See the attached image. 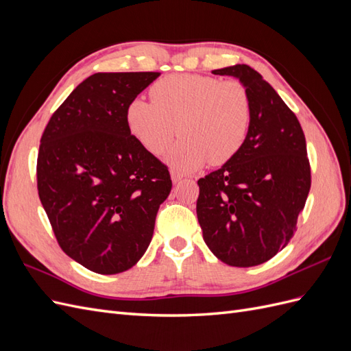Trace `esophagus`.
<instances>
[{"label": "esophagus", "instance_id": "34e87169", "mask_svg": "<svg viewBox=\"0 0 351 351\" xmlns=\"http://www.w3.org/2000/svg\"><path fill=\"white\" fill-rule=\"evenodd\" d=\"M171 178H173V183L177 184V183H180V182H182V180H183V174H180V173H177V171H173Z\"/></svg>", "mask_w": 351, "mask_h": 351}]
</instances>
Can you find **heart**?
Returning a JSON list of instances; mask_svg holds the SVG:
<instances>
[{"instance_id":"obj_1","label":"heart","mask_w":351,"mask_h":351,"mask_svg":"<svg viewBox=\"0 0 351 351\" xmlns=\"http://www.w3.org/2000/svg\"><path fill=\"white\" fill-rule=\"evenodd\" d=\"M149 93L152 102L134 98L127 105V127L154 155L168 149L178 127L183 139L167 158L177 171H195L208 159L226 164L246 143L253 107L241 82L176 74L156 80Z\"/></svg>"}]
</instances>
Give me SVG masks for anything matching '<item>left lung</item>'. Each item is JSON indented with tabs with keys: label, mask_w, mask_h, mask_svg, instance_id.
<instances>
[{
	"label": "left lung",
	"mask_w": 351,
	"mask_h": 351,
	"mask_svg": "<svg viewBox=\"0 0 351 351\" xmlns=\"http://www.w3.org/2000/svg\"><path fill=\"white\" fill-rule=\"evenodd\" d=\"M212 73L237 77L246 86L253 117L240 152L197 182V219L219 261L230 267H256L289 244L309 195L304 133L256 70L236 64Z\"/></svg>",
	"instance_id": "8db88e82"
}]
</instances>
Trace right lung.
<instances>
[{"label":"right lung","instance_id":"add662e5","mask_svg":"<svg viewBox=\"0 0 351 351\" xmlns=\"http://www.w3.org/2000/svg\"><path fill=\"white\" fill-rule=\"evenodd\" d=\"M159 74H92L52 114L40 137L42 206L62 252L97 274L134 267L171 192L168 168L125 123L127 105Z\"/></svg>","mask_w":351,"mask_h":351}]
</instances>
